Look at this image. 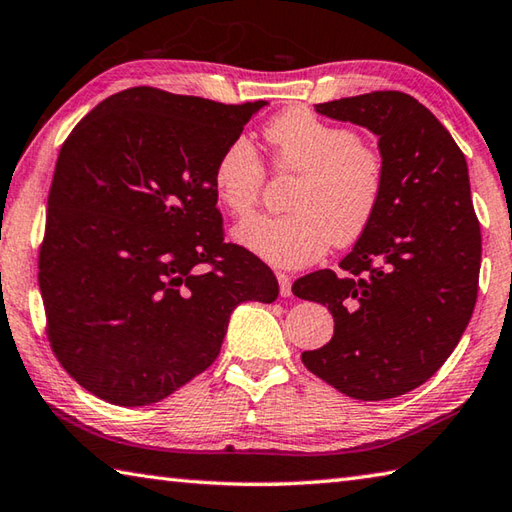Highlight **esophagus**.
Instances as JSON below:
<instances>
[{"label":"esophagus","instance_id":"esophagus-1","mask_svg":"<svg viewBox=\"0 0 512 512\" xmlns=\"http://www.w3.org/2000/svg\"><path fill=\"white\" fill-rule=\"evenodd\" d=\"M277 282H280V293L282 297H288L293 291H291V277H288L286 273H277Z\"/></svg>","mask_w":512,"mask_h":512}]
</instances>
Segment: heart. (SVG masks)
I'll return each instance as SVG.
<instances>
[{
    "label": "heart",
    "instance_id": "obj_1",
    "mask_svg": "<svg viewBox=\"0 0 512 512\" xmlns=\"http://www.w3.org/2000/svg\"><path fill=\"white\" fill-rule=\"evenodd\" d=\"M273 165L295 172L288 215H257L235 228V241L277 268L318 262L333 241L349 246L365 235L383 203L385 161L360 143L356 129L333 125L304 107H291L266 125ZM266 179L255 145L232 141L212 167V188L232 215L257 206Z\"/></svg>",
    "mask_w": 512,
    "mask_h": 512
}]
</instances>
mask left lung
<instances>
[{"label":"left lung","mask_w":512,"mask_h":512,"mask_svg":"<svg viewBox=\"0 0 512 512\" xmlns=\"http://www.w3.org/2000/svg\"><path fill=\"white\" fill-rule=\"evenodd\" d=\"M315 111L378 136L385 192L340 271L293 284L297 297L333 315V338L302 362L342 394L385 401L434 376L472 318L481 232L468 163L432 111L403 91L320 102Z\"/></svg>","instance_id":"obj_1"}]
</instances>
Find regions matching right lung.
<instances>
[{"label": "right lung", "instance_id": "1", "mask_svg": "<svg viewBox=\"0 0 512 512\" xmlns=\"http://www.w3.org/2000/svg\"><path fill=\"white\" fill-rule=\"evenodd\" d=\"M264 105L132 87L64 141L37 280L55 358L102 401H163L215 362L241 302L277 300L271 268L224 241L212 188Z\"/></svg>", "mask_w": 512, "mask_h": 512}]
</instances>
